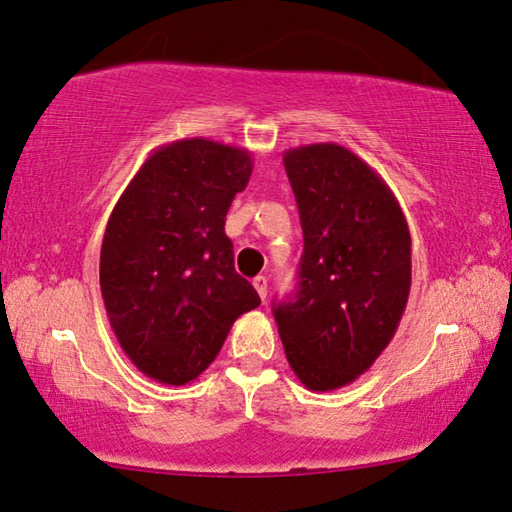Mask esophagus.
I'll list each match as a JSON object with an SVG mask.
<instances>
[{
  "label": "esophagus",
  "instance_id": "1",
  "mask_svg": "<svg viewBox=\"0 0 512 512\" xmlns=\"http://www.w3.org/2000/svg\"><path fill=\"white\" fill-rule=\"evenodd\" d=\"M253 285H255V289H257L259 298L266 300V291H269V282H266L264 275H257V278L253 280Z\"/></svg>",
  "mask_w": 512,
  "mask_h": 512
}]
</instances>
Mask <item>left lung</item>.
I'll use <instances>...</instances> for the list:
<instances>
[{
  "instance_id": "obj_1",
  "label": "left lung",
  "mask_w": 512,
  "mask_h": 512,
  "mask_svg": "<svg viewBox=\"0 0 512 512\" xmlns=\"http://www.w3.org/2000/svg\"><path fill=\"white\" fill-rule=\"evenodd\" d=\"M303 257L294 298L273 307L289 367L312 392L369 371L410 296V230L376 170L337 143L285 152Z\"/></svg>"
}]
</instances>
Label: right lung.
Wrapping results in <instances>:
<instances>
[{
  "label": "right lung",
  "mask_w": 512,
  "mask_h": 512,
  "mask_svg": "<svg viewBox=\"0 0 512 512\" xmlns=\"http://www.w3.org/2000/svg\"><path fill=\"white\" fill-rule=\"evenodd\" d=\"M253 173L248 150L182 139L154 150L109 216L100 289L134 367L186 385L209 364L241 314L262 303L234 271L225 216Z\"/></svg>",
  "instance_id": "add662e5"
}]
</instances>
